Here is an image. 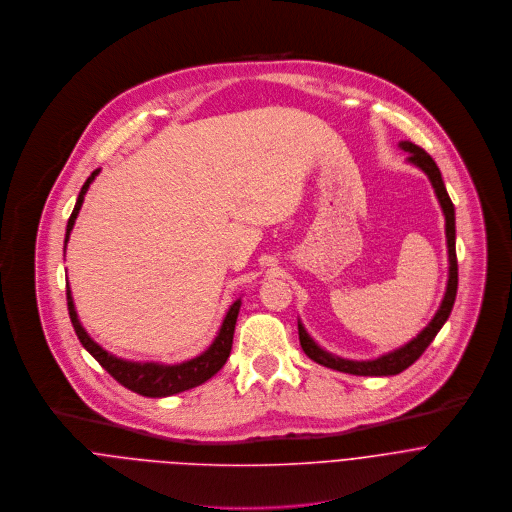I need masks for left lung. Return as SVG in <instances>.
I'll use <instances>...</instances> for the list:
<instances>
[{"label": "left lung", "instance_id": "1", "mask_svg": "<svg viewBox=\"0 0 512 512\" xmlns=\"http://www.w3.org/2000/svg\"><path fill=\"white\" fill-rule=\"evenodd\" d=\"M399 147L410 153L407 155V161L414 163L416 167H420L432 181V187L438 195V201L442 206V212L446 216V242H448V260H450V274H448V286H446V294L444 300L440 304V309L436 313V317L430 321V325L407 345L381 355L379 359L373 361H349V359H341L337 355L327 353L325 349H321L311 337L309 333L304 331V327L298 321V339H300V347L306 353V357H311L313 361H317L319 365H325L329 369H337L343 373H351V375H375V377H383V375H397L403 369L410 367L412 363H416L422 353L428 349V345L436 339L438 331L444 327V323L448 321L452 306L456 300V290H458V260H456V218H454V203L446 191V185L442 181V173L436 165V161L418 145L410 143V141H401Z\"/></svg>", "mask_w": 512, "mask_h": 512}]
</instances>
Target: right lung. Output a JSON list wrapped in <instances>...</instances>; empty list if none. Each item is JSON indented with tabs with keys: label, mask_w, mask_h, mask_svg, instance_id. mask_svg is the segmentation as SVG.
<instances>
[{
	"label": "right lung",
	"mask_w": 512,
	"mask_h": 512,
	"mask_svg": "<svg viewBox=\"0 0 512 512\" xmlns=\"http://www.w3.org/2000/svg\"><path fill=\"white\" fill-rule=\"evenodd\" d=\"M100 169L92 171L90 177L84 181L78 199H76V206L70 214L68 226H66V238H64V252H66V244L70 238V232L74 228L76 216L82 208V201L84 195L92 183V179L98 175ZM66 300H68V315L72 321V327L76 331L78 341L82 343V347L100 363V367L109 371L111 377H115L121 385H125L127 389L145 395V397H167L191 387L201 385L203 381H208L210 377H214L228 361L230 351H232V341H234V329H236V319L240 313V304L242 300L238 298L232 306L230 311L222 323V329L218 333V337L214 339V343L208 347V351H203L201 355L177 363V365H161V363H135V361H127V359H119L115 355H111L109 351L102 349L98 343H94L88 333L82 329L76 309H74V300L70 294V286L66 284Z\"/></svg>",
	"instance_id": "right-lung-1"
}]
</instances>
